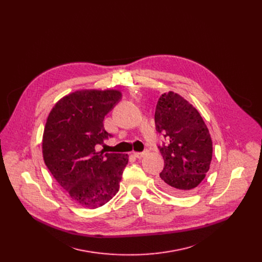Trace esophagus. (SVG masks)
I'll return each instance as SVG.
<instances>
[{
    "label": "esophagus",
    "mask_w": 262,
    "mask_h": 262,
    "mask_svg": "<svg viewBox=\"0 0 262 262\" xmlns=\"http://www.w3.org/2000/svg\"><path fill=\"white\" fill-rule=\"evenodd\" d=\"M145 155H146V151H142V152H134V156H135L136 158H138V159L143 158Z\"/></svg>",
    "instance_id": "esophagus-1"
}]
</instances>
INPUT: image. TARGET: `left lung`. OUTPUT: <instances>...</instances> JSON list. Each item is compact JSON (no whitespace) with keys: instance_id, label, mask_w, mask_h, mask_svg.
Listing matches in <instances>:
<instances>
[{"instance_id":"left-lung-1","label":"left lung","mask_w":262,"mask_h":262,"mask_svg":"<svg viewBox=\"0 0 262 262\" xmlns=\"http://www.w3.org/2000/svg\"><path fill=\"white\" fill-rule=\"evenodd\" d=\"M156 129L167 139L158 146L164 159L159 186L174 195H184L205 179L212 160V140L198 110L173 92L159 98Z\"/></svg>"}]
</instances>
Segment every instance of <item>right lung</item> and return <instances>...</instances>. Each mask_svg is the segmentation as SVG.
<instances>
[{
    "label": "right lung",
    "mask_w": 262,
    "mask_h": 262,
    "mask_svg": "<svg viewBox=\"0 0 262 262\" xmlns=\"http://www.w3.org/2000/svg\"><path fill=\"white\" fill-rule=\"evenodd\" d=\"M120 99L117 90L76 91L61 98L47 119L45 164L68 196L84 208L101 207L116 195L128 162L127 155L95 149L112 137L103 120Z\"/></svg>",
    "instance_id": "obj_1"
}]
</instances>
